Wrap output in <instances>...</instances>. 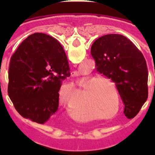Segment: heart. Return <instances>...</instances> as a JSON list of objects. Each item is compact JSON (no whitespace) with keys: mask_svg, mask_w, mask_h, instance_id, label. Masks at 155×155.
Returning <instances> with one entry per match:
<instances>
[{"mask_svg":"<svg viewBox=\"0 0 155 155\" xmlns=\"http://www.w3.org/2000/svg\"><path fill=\"white\" fill-rule=\"evenodd\" d=\"M80 87H84V96L99 107L100 114L111 118L115 117L120 110V97L116 87L106 78L97 75H87L78 81ZM74 95L78 93L77 88L72 84L68 85Z\"/></svg>","mask_w":155,"mask_h":155,"instance_id":"1","label":"heart"}]
</instances>
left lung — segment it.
<instances>
[{"label":"left lung","instance_id":"1","mask_svg":"<svg viewBox=\"0 0 155 155\" xmlns=\"http://www.w3.org/2000/svg\"><path fill=\"white\" fill-rule=\"evenodd\" d=\"M91 54L97 71L115 84L126 117H134L148 97V70L142 52L126 37L113 34L96 40Z\"/></svg>","mask_w":155,"mask_h":155}]
</instances>
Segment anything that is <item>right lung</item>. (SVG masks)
Wrapping results in <instances>:
<instances>
[{"instance_id": "add662e5", "label": "right lung", "mask_w": 155, "mask_h": 155, "mask_svg": "<svg viewBox=\"0 0 155 155\" xmlns=\"http://www.w3.org/2000/svg\"><path fill=\"white\" fill-rule=\"evenodd\" d=\"M70 75L60 43L50 35L35 33L11 57L8 97L23 117L44 124L58 111L62 81Z\"/></svg>"}]
</instances>
